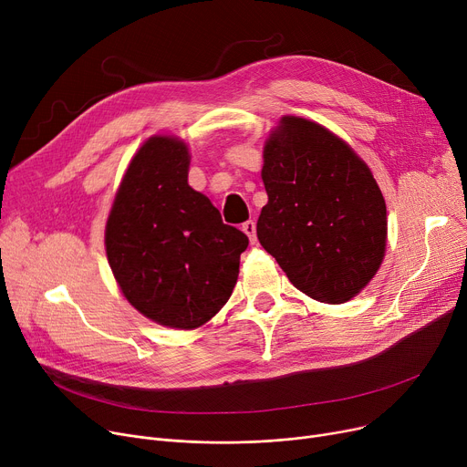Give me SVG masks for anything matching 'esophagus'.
Wrapping results in <instances>:
<instances>
[{
	"mask_svg": "<svg viewBox=\"0 0 467 467\" xmlns=\"http://www.w3.org/2000/svg\"><path fill=\"white\" fill-rule=\"evenodd\" d=\"M243 232L249 235V239H251V243H256V223L254 221H246L244 224H243Z\"/></svg>",
	"mask_w": 467,
	"mask_h": 467,
	"instance_id": "esophagus-1",
	"label": "esophagus"
}]
</instances>
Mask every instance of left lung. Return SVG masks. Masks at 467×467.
Returning <instances> with one entry per match:
<instances>
[{
  "label": "left lung",
  "mask_w": 467,
  "mask_h": 467,
  "mask_svg": "<svg viewBox=\"0 0 467 467\" xmlns=\"http://www.w3.org/2000/svg\"><path fill=\"white\" fill-rule=\"evenodd\" d=\"M267 205L256 234L290 283L322 304H343L377 273L387 205L369 168L317 122L285 117L264 147Z\"/></svg>",
  "instance_id": "8db88e82"
}]
</instances>
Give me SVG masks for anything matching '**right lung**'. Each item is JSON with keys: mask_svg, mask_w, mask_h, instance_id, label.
Here are the masks:
<instances>
[{"mask_svg": "<svg viewBox=\"0 0 467 467\" xmlns=\"http://www.w3.org/2000/svg\"><path fill=\"white\" fill-rule=\"evenodd\" d=\"M188 149L150 137L120 182L105 228L107 260L130 304L150 320L190 330L230 299L249 244L188 186Z\"/></svg>", "mask_w": 467, "mask_h": 467, "instance_id": "1", "label": "right lung"}]
</instances>
